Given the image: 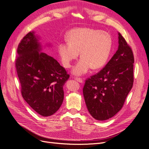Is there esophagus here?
Returning a JSON list of instances; mask_svg holds the SVG:
<instances>
[{
    "mask_svg": "<svg viewBox=\"0 0 149 149\" xmlns=\"http://www.w3.org/2000/svg\"><path fill=\"white\" fill-rule=\"evenodd\" d=\"M75 80L77 81L80 82V83H81V84H83L84 83V80H82V79H81V78H76Z\"/></svg>",
    "mask_w": 149,
    "mask_h": 149,
    "instance_id": "esophagus-1",
    "label": "esophagus"
}]
</instances>
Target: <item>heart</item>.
<instances>
[{
	"mask_svg": "<svg viewBox=\"0 0 149 149\" xmlns=\"http://www.w3.org/2000/svg\"><path fill=\"white\" fill-rule=\"evenodd\" d=\"M68 43H60L58 52L64 67L70 68L80 52V59L72 73L82 75L91 69H99L106 64L112 47L109 33L91 28H78L69 32Z\"/></svg>",
	"mask_w": 149,
	"mask_h": 149,
	"instance_id": "heart-1",
	"label": "heart"
}]
</instances>
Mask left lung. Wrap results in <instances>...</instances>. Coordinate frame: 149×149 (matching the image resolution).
I'll return each instance as SVG.
<instances>
[{
  "label": "left lung",
  "instance_id": "8db88e82",
  "mask_svg": "<svg viewBox=\"0 0 149 149\" xmlns=\"http://www.w3.org/2000/svg\"><path fill=\"white\" fill-rule=\"evenodd\" d=\"M118 44L105 67L86 80L84 86L88 111L97 120H108L118 112L133 87V53L120 33Z\"/></svg>",
  "mask_w": 149,
  "mask_h": 149
}]
</instances>
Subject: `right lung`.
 I'll return each instance as SVG.
<instances>
[{
	"instance_id": "1",
	"label": "right lung",
	"mask_w": 149,
	"mask_h": 149,
	"mask_svg": "<svg viewBox=\"0 0 149 149\" xmlns=\"http://www.w3.org/2000/svg\"><path fill=\"white\" fill-rule=\"evenodd\" d=\"M38 39L34 32L24 37L18 47L15 65L24 100L37 113L48 117L61 106L63 86L69 75L56 59L41 52Z\"/></svg>"
}]
</instances>
